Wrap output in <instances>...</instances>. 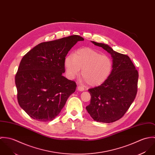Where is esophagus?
I'll return each mask as SVG.
<instances>
[{
    "mask_svg": "<svg viewBox=\"0 0 155 155\" xmlns=\"http://www.w3.org/2000/svg\"><path fill=\"white\" fill-rule=\"evenodd\" d=\"M78 89L79 91H83L84 90V87H82V85H79V86L78 87Z\"/></svg>",
    "mask_w": 155,
    "mask_h": 155,
    "instance_id": "1",
    "label": "esophagus"
}]
</instances>
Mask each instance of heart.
Returning a JSON list of instances; mask_svg holds the SVG:
<instances>
[{
	"instance_id": "heart-1",
	"label": "heart",
	"mask_w": 155,
	"mask_h": 155,
	"mask_svg": "<svg viewBox=\"0 0 155 155\" xmlns=\"http://www.w3.org/2000/svg\"><path fill=\"white\" fill-rule=\"evenodd\" d=\"M67 74L70 79L81 76L91 87L98 86L104 83L110 75L113 61L109 56L102 55L97 51L84 48L77 50L65 60Z\"/></svg>"
}]
</instances>
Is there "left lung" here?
<instances>
[{"mask_svg":"<svg viewBox=\"0 0 155 155\" xmlns=\"http://www.w3.org/2000/svg\"><path fill=\"white\" fill-rule=\"evenodd\" d=\"M101 47L113 58V69L101 85L89 89L91 103L86 109L97 122L110 123L124 116L137 92L138 73L130 58L114 51L109 45L92 42Z\"/></svg>","mask_w":155,"mask_h":155,"instance_id":"obj_1","label":"left lung"}]
</instances>
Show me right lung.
Wrapping results in <instances>:
<instances>
[{"instance_id": "right-lung-1", "label": "right lung", "mask_w": 155, "mask_h": 155, "mask_svg": "<svg viewBox=\"0 0 155 155\" xmlns=\"http://www.w3.org/2000/svg\"><path fill=\"white\" fill-rule=\"evenodd\" d=\"M84 40L73 35L42 42L22 57L15 78L17 100L31 118L41 122L52 120L75 91L76 82L62 74L67 53Z\"/></svg>"}]
</instances>
